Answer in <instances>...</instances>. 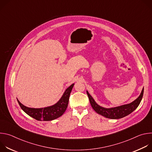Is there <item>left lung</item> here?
Returning <instances> with one entry per match:
<instances>
[{"mask_svg":"<svg viewBox=\"0 0 152 152\" xmlns=\"http://www.w3.org/2000/svg\"><path fill=\"white\" fill-rule=\"evenodd\" d=\"M144 93V88L142 90V91L139 96V97L135 99L132 102L129 104H123L121 106L110 107V108H106L99 105L93 98V97L89 94L88 91H86V93L88 96L90 104L93 108V110L99 114L111 119H118L124 117L131 113H132L134 111H135L137 107L139 106Z\"/></svg>","mask_w":152,"mask_h":152,"instance_id":"1","label":"left lung"}]
</instances>
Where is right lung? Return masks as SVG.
<instances>
[{"instance_id":"1","label":"right lung","mask_w":152,"mask_h":152,"mask_svg":"<svg viewBox=\"0 0 152 152\" xmlns=\"http://www.w3.org/2000/svg\"><path fill=\"white\" fill-rule=\"evenodd\" d=\"M74 85V83L72 84L66 90L57 103L50 106L41 108H32L23 105L17 99V102L21 110L30 117L38 121H51L61 117L67 110L70 94Z\"/></svg>"}]
</instances>
